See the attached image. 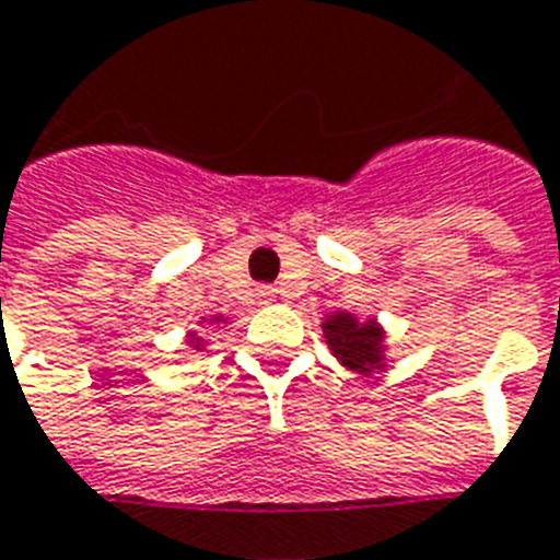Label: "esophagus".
Returning <instances> with one entry per match:
<instances>
[{"label":"esophagus","mask_w":560,"mask_h":560,"mask_svg":"<svg viewBox=\"0 0 560 560\" xmlns=\"http://www.w3.org/2000/svg\"><path fill=\"white\" fill-rule=\"evenodd\" d=\"M275 298H277V289H271V285H262V289H257V301L259 303H275Z\"/></svg>","instance_id":"esophagus-1"}]
</instances>
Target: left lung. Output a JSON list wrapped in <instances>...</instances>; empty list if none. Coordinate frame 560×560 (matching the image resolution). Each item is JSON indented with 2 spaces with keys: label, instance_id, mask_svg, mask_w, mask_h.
I'll return each instance as SVG.
<instances>
[{
  "label": "left lung",
  "instance_id": "obj_1",
  "mask_svg": "<svg viewBox=\"0 0 560 560\" xmlns=\"http://www.w3.org/2000/svg\"><path fill=\"white\" fill-rule=\"evenodd\" d=\"M320 332L327 339L329 353L341 368L357 376H374L388 368L385 327L376 318L359 320L353 312H329L320 320Z\"/></svg>",
  "mask_w": 560,
  "mask_h": 560
}]
</instances>
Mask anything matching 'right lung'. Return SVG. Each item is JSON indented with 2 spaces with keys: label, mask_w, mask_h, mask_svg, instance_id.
I'll use <instances>...</instances> for the list:
<instances>
[{
  "label": "right lung",
  "mask_w": 560,
  "mask_h": 560,
  "mask_svg": "<svg viewBox=\"0 0 560 560\" xmlns=\"http://www.w3.org/2000/svg\"><path fill=\"white\" fill-rule=\"evenodd\" d=\"M228 320L231 318H224V315H210V318L198 320V327H219V324H228ZM186 345L201 353V350H207V345H210V341L203 339V336H198L195 329H189V332H186Z\"/></svg>",
  "instance_id": "1"
}]
</instances>
